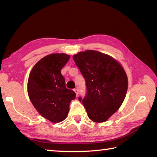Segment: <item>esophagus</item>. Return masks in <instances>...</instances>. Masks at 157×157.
Masks as SVG:
<instances>
[{"mask_svg":"<svg viewBox=\"0 0 157 157\" xmlns=\"http://www.w3.org/2000/svg\"><path fill=\"white\" fill-rule=\"evenodd\" d=\"M74 91H75V94H76V96H78V94H79V91L78 89H74Z\"/></svg>","mask_w":157,"mask_h":157,"instance_id":"1","label":"esophagus"}]
</instances>
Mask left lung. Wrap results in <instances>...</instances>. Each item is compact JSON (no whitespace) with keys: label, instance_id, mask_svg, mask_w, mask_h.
<instances>
[{"label":"left lung","instance_id":"obj_1","mask_svg":"<svg viewBox=\"0 0 157 157\" xmlns=\"http://www.w3.org/2000/svg\"><path fill=\"white\" fill-rule=\"evenodd\" d=\"M73 58L86 80L87 95L82 103L89 118L95 123L107 121L125 98L128 88L125 71L114 58L96 50L79 52Z\"/></svg>","mask_w":157,"mask_h":157}]
</instances>
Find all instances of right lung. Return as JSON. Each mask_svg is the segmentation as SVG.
<instances>
[{
    "label": "right lung",
    "mask_w": 157,
    "mask_h": 157,
    "mask_svg": "<svg viewBox=\"0 0 157 157\" xmlns=\"http://www.w3.org/2000/svg\"><path fill=\"white\" fill-rule=\"evenodd\" d=\"M70 59L65 53L46 55L32 69L28 80V94L40 115L57 123L66 118L75 92L66 88L61 70Z\"/></svg>",
    "instance_id": "right-lung-1"
}]
</instances>
